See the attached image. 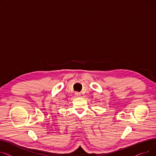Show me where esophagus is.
<instances>
[{
	"mask_svg": "<svg viewBox=\"0 0 156 156\" xmlns=\"http://www.w3.org/2000/svg\"><path fill=\"white\" fill-rule=\"evenodd\" d=\"M76 95L77 96H80V94H79V93H77L76 94Z\"/></svg>",
	"mask_w": 156,
	"mask_h": 156,
	"instance_id": "obj_1",
	"label": "esophagus"
}]
</instances>
